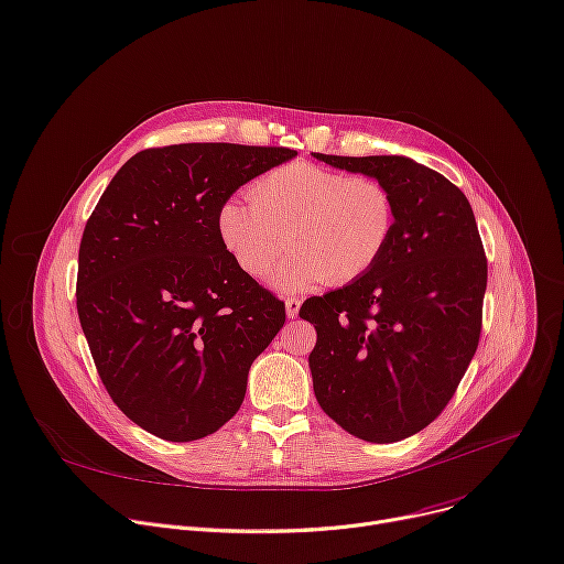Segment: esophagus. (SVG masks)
<instances>
[{
  "mask_svg": "<svg viewBox=\"0 0 564 564\" xmlns=\"http://www.w3.org/2000/svg\"><path fill=\"white\" fill-rule=\"evenodd\" d=\"M299 308H302V299L299 296H288L285 299V313H288V317H296L299 315Z\"/></svg>",
  "mask_w": 564,
  "mask_h": 564,
  "instance_id": "obj_1",
  "label": "esophagus"
}]
</instances>
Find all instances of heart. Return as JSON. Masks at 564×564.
Segmentation results:
<instances>
[{
	"mask_svg": "<svg viewBox=\"0 0 564 564\" xmlns=\"http://www.w3.org/2000/svg\"><path fill=\"white\" fill-rule=\"evenodd\" d=\"M249 199L219 206V240L258 281L274 274L292 245L296 253L274 279L279 290L358 281L379 265L397 224V204L383 181L315 163H292L260 176Z\"/></svg>",
	"mask_w": 564,
	"mask_h": 564,
	"instance_id": "1",
	"label": "heart"
}]
</instances>
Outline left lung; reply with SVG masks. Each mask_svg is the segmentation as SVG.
Listing matches in <instances>:
<instances>
[{"instance_id":"obj_1","label":"left lung","mask_w":564,"mask_h":564,"mask_svg":"<svg viewBox=\"0 0 564 564\" xmlns=\"http://www.w3.org/2000/svg\"><path fill=\"white\" fill-rule=\"evenodd\" d=\"M315 156L383 181L397 204L379 265L299 311L317 330L315 397L347 433L399 442L440 417L480 340L487 258L474 210L458 185L410 159Z\"/></svg>"}]
</instances>
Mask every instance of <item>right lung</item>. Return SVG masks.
Listing matches in <instances>:
<instances>
[{
  "label": "right lung",
  "mask_w": 564,
  "mask_h": 564,
  "mask_svg": "<svg viewBox=\"0 0 564 564\" xmlns=\"http://www.w3.org/2000/svg\"><path fill=\"white\" fill-rule=\"evenodd\" d=\"M292 156L234 142L142 149L88 217L79 322L106 392L147 433L193 442L240 410L249 367L285 324V304L224 249L217 210Z\"/></svg>",
  "instance_id": "1"
}]
</instances>
